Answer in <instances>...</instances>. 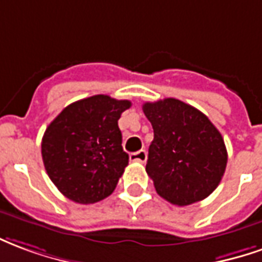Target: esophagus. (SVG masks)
I'll return each instance as SVG.
<instances>
[{
  "label": "esophagus",
  "mask_w": 262,
  "mask_h": 262,
  "mask_svg": "<svg viewBox=\"0 0 262 262\" xmlns=\"http://www.w3.org/2000/svg\"><path fill=\"white\" fill-rule=\"evenodd\" d=\"M129 161H134V162H145L146 151L145 149H141V151H137V152H133V154H129Z\"/></svg>",
  "instance_id": "34e87169"
}]
</instances>
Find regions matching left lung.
Wrapping results in <instances>:
<instances>
[{
    "label": "left lung",
    "instance_id": "obj_1",
    "mask_svg": "<svg viewBox=\"0 0 262 262\" xmlns=\"http://www.w3.org/2000/svg\"><path fill=\"white\" fill-rule=\"evenodd\" d=\"M142 110L154 128L145 169L157 193L176 206L206 199L227 165L219 129L202 111L176 98L145 103Z\"/></svg>",
    "mask_w": 262,
    "mask_h": 262
}]
</instances>
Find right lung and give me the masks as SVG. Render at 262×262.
<instances>
[{
  "label": "right lung",
  "instance_id": "1",
  "mask_svg": "<svg viewBox=\"0 0 262 262\" xmlns=\"http://www.w3.org/2000/svg\"><path fill=\"white\" fill-rule=\"evenodd\" d=\"M128 100L97 94L69 104L46 128L43 165L68 199L90 205L110 196L128 165L118 120Z\"/></svg>",
  "mask_w": 262,
  "mask_h": 262
}]
</instances>
